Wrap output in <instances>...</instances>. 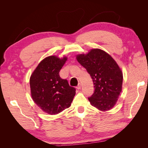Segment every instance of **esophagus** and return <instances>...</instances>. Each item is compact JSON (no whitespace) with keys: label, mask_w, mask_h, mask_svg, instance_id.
I'll return each mask as SVG.
<instances>
[{"label":"esophagus","mask_w":148,"mask_h":148,"mask_svg":"<svg viewBox=\"0 0 148 148\" xmlns=\"http://www.w3.org/2000/svg\"><path fill=\"white\" fill-rule=\"evenodd\" d=\"M81 88H82V84L80 83H78V85L77 87V88L78 89H81Z\"/></svg>","instance_id":"esophagus-1"}]
</instances>
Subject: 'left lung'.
<instances>
[{"instance_id":"8db88e82","label":"left lung","mask_w":148,"mask_h":148,"mask_svg":"<svg viewBox=\"0 0 148 148\" xmlns=\"http://www.w3.org/2000/svg\"><path fill=\"white\" fill-rule=\"evenodd\" d=\"M77 60L90 75L95 86L93 95L88 97L92 106L101 111L111 109L122 91L123 74L109 54L94 49L87 54L77 56Z\"/></svg>"}]
</instances>
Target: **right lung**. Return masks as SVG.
Listing matches in <instances>:
<instances>
[{
    "label": "right lung",
    "instance_id": "add662e5",
    "mask_svg": "<svg viewBox=\"0 0 148 148\" xmlns=\"http://www.w3.org/2000/svg\"><path fill=\"white\" fill-rule=\"evenodd\" d=\"M67 58L49 56L40 62L31 75L29 84L34 102L45 112L55 115L71 105L76 89L70 86L59 72Z\"/></svg>",
    "mask_w": 148,
    "mask_h": 148
}]
</instances>
